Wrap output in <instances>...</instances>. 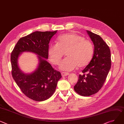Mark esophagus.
Here are the masks:
<instances>
[{
  "mask_svg": "<svg viewBox=\"0 0 124 124\" xmlns=\"http://www.w3.org/2000/svg\"><path fill=\"white\" fill-rule=\"evenodd\" d=\"M69 73H67V72H61V75L63 77H65V76H66L67 75H69Z\"/></svg>",
  "mask_w": 124,
  "mask_h": 124,
  "instance_id": "obj_1",
  "label": "esophagus"
}]
</instances>
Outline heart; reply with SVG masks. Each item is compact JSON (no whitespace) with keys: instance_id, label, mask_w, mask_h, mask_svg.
<instances>
[{"instance_id":"1","label":"heart","mask_w":124,"mask_h":124,"mask_svg":"<svg viewBox=\"0 0 124 124\" xmlns=\"http://www.w3.org/2000/svg\"><path fill=\"white\" fill-rule=\"evenodd\" d=\"M66 52L68 57L60 64V68L70 71L79 66L83 67L91 61L94 53L92 43L89 40L75 33L60 35L57 43L51 44L48 49V56L50 61L59 65Z\"/></svg>"}]
</instances>
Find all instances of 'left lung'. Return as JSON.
Returning <instances> with one entry per match:
<instances>
[{
	"mask_svg": "<svg viewBox=\"0 0 124 124\" xmlns=\"http://www.w3.org/2000/svg\"><path fill=\"white\" fill-rule=\"evenodd\" d=\"M87 32L94 44L93 57L82 71L83 75H79L77 83L74 87L75 91L83 96L93 95L101 89L111 66L108 45L99 35L88 30Z\"/></svg>",
	"mask_w": 124,
	"mask_h": 124,
	"instance_id": "left-lung-1",
	"label": "left lung"
}]
</instances>
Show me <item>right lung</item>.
Returning <instances> with one entry per match:
<instances>
[{
    "label": "right lung",
    "mask_w": 124,
    "mask_h": 124,
    "mask_svg": "<svg viewBox=\"0 0 124 124\" xmlns=\"http://www.w3.org/2000/svg\"><path fill=\"white\" fill-rule=\"evenodd\" d=\"M57 31H35L21 37L11 53L13 78L22 93L34 101H43L51 97L62 77L60 72L43 58L48 59L49 43ZM25 51L37 54L39 61L38 68L29 74L22 72L17 64L19 55Z\"/></svg>",
    "instance_id": "add662e5"
}]
</instances>
